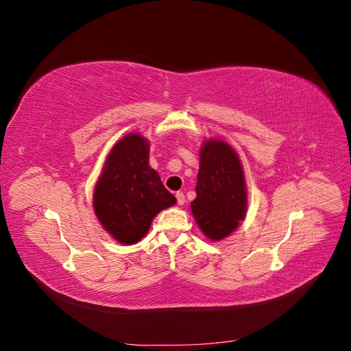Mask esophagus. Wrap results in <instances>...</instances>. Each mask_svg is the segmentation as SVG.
<instances>
[{
    "instance_id": "obj_1",
    "label": "esophagus",
    "mask_w": 351,
    "mask_h": 351,
    "mask_svg": "<svg viewBox=\"0 0 351 351\" xmlns=\"http://www.w3.org/2000/svg\"><path fill=\"white\" fill-rule=\"evenodd\" d=\"M176 197H177V204L178 205H183L186 202V197H184V193L183 192H177L176 193Z\"/></svg>"
}]
</instances>
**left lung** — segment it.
<instances>
[{
	"instance_id": "8db88e82",
	"label": "left lung",
	"mask_w": 351,
	"mask_h": 351,
	"mask_svg": "<svg viewBox=\"0 0 351 351\" xmlns=\"http://www.w3.org/2000/svg\"><path fill=\"white\" fill-rule=\"evenodd\" d=\"M247 193L237 154L222 141L205 142L200 149L196 199L192 212L210 240L230 236L246 215Z\"/></svg>"
}]
</instances>
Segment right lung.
<instances>
[{"instance_id": "obj_1", "label": "right lung", "mask_w": 351, "mask_h": 351, "mask_svg": "<svg viewBox=\"0 0 351 351\" xmlns=\"http://www.w3.org/2000/svg\"><path fill=\"white\" fill-rule=\"evenodd\" d=\"M176 202L149 167V143L139 134L117 142L93 192L95 214L102 227L120 243L134 244L158 212Z\"/></svg>"}]
</instances>
